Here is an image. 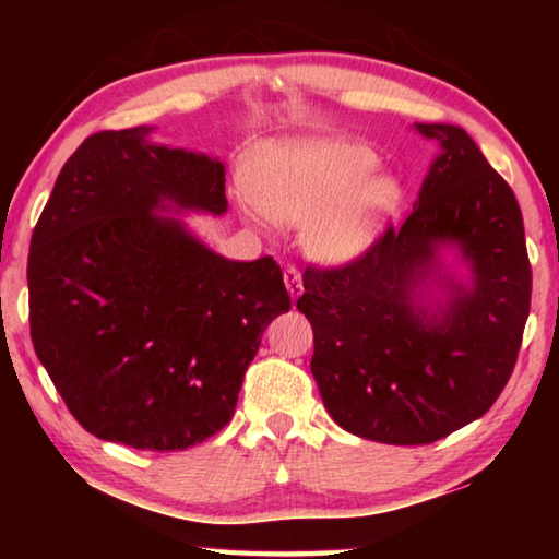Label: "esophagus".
Listing matches in <instances>:
<instances>
[{
  "label": "esophagus",
  "mask_w": 559,
  "mask_h": 559,
  "mask_svg": "<svg viewBox=\"0 0 559 559\" xmlns=\"http://www.w3.org/2000/svg\"><path fill=\"white\" fill-rule=\"evenodd\" d=\"M283 281H286V288L290 293V298L296 300L300 293H302V278H300V271L296 266H288L283 271Z\"/></svg>",
  "instance_id": "34e87169"
}]
</instances>
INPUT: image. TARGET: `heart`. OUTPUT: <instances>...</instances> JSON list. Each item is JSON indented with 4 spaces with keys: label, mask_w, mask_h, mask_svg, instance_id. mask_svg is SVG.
Masks as SVG:
<instances>
[{
    "label": "heart",
    "mask_w": 559,
    "mask_h": 559,
    "mask_svg": "<svg viewBox=\"0 0 559 559\" xmlns=\"http://www.w3.org/2000/svg\"><path fill=\"white\" fill-rule=\"evenodd\" d=\"M374 165L370 147L347 140L286 138L253 150L243 179L269 219L306 226L310 259L345 266L370 251L400 212L402 182Z\"/></svg>",
    "instance_id": "obj_1"
}]
</instances>
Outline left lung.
Listing matches in <instances>:
<instances>
[{"instance_id":"8db88e82","label":"left lung","mask_w":559,"mask_h":559,"mask_svg":"<svg viewBox=\"0 0 559 559\" xmlns=\"http://www.w3.org/2000/svg\"><path fill=\"white\" fill-rule=\"evenodd\" d=\"M402 229L343 269H308L298 310L328 414L355 437L414 447L484 416L513 374L530 313L523 214L513 189L449 122ZM467 269L461 280L440 251ZM441 287L444 296H432Z\"/></svg>"}]
</instances>
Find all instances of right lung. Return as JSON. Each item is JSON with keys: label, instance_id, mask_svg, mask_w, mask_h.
I'll use <instances>...</instances> for the list:
<instances>
[{"label": "right lung", "instance_id": "obj_1", "mask_svg": "<svg viewBox=\"0 0 559 559\" xmlns=\"http://www.w3.org/2000/svg\"><path fill=\"white\" fill-rule=\"evenodd\" d=\"M153 126L86 138L32 234L36 357L103 441L182 451L231 421L263 330L290 308L271 257L231 261L179 216L229 210L224 163Z\"/></svg>", "mask_w": 559, "mask_h": 559}]
</instances>
